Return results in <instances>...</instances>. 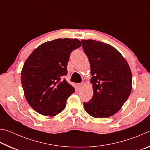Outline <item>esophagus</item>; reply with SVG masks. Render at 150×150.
<instances>
[{
    "label": "esophagus",
    "instance_id": "esophagus-1",
    "mask_svg": "<svg viewBox=\"0 0 150 150\" xmlns=\"http://www.w3.org/2000/svg\"><path fill=\"white\" fill-rule=\"evenodd\" d=\"M84 82H82L81 83H79V84H78V87H79V88H82L83 87V85H84Z\"/></svg>",
    "mask_w": 150,
    "mask_h": 150
}]
</instances>
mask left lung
<instances>
[{"label":"left lung","instance_id":"1","mask_svg":"<svg viewBox=\"0 0 150 150\" xmlns=\"http://www.w3.org/2000/svg\"><path fill=\"white\" fill-rule=\"evenodd\" d=\"M90 62L93 96L83 103L95 118H108L120 110L132 91L130 68L118 51L110 45L93 40H81Z\"/></svg>","mask_w":150,"mask_h":150}]
</instances>
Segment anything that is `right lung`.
I'll return each mask as SVG.
<instances>
[{"label": "right lung", "mask_w": 150, "mask_h": 150, "mask_svg": "<svg viewBox=\"0 0 150 150\" xmlns=\"http://www.w3.org/2000/svg\"><path fill=\"white\" fill-rule=\"evenodd\" d=\"M77 39L59 38L45 42L25 62L21 83L30 106L40 115L54 116L62 112L75 88L63 77L73 50L79 47Z\"/></svg>", "instance_id": "right-lung-1"}]
</instances>
